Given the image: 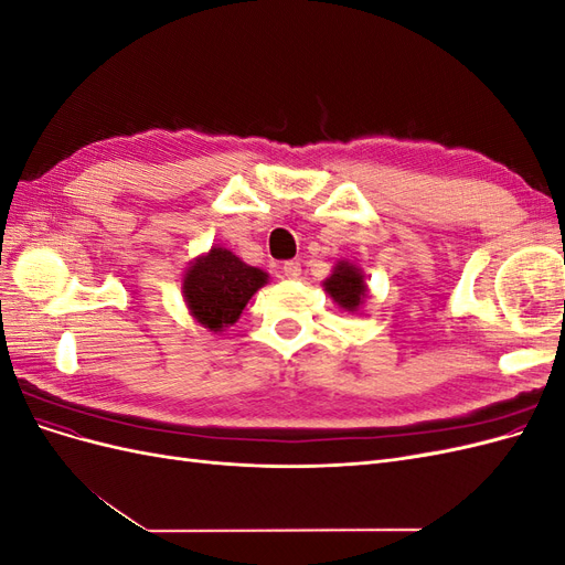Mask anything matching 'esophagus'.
<instances>
[{"mask_svg":"<svg viewBox=\"0 0 565 565\" xmlns=\"http://www.w3.org/2000/svg\"><path fill=\"white\" fill-rule=\"evenodd\" d=\"M282 273H285V278L297 280L301 276V264L299 262H285L282 264Z\"/></svg>","mask_w":565,"mask_h":565,"instance_id":"esophagus-1","label":"esophagus"}]
</instances>
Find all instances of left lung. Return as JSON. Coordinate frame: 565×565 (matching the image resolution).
<instances>
[{
  "label": "left lung",
  "instance_id": "obj_1",
  "mask_svg": "<svg viewBox=\"0 0 565 565\" xmlns=\"http://www.w3.org/2000/svg\"><path fill=\"white\" fill-rule=\"evenodd\" d=\"M324 289H328L330 297L339 306H344V309H349V311H355L365 299L367 285H365L361 273H358V268H353L351 264L344 262L334 268V273L328 280H324Z\"/></svg>",
  "mask_w": 565,
  "mask_h": 565
}]
</instances>
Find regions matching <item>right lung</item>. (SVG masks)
<instances>
[{"label":"right lung","mask_w":565,"mask_h":565,"mask_svg":"<svg viewBox=\"0 0 565 565\" xmlns=\"http://www.w3.org/2000/svg\"><path fill=\"white\" fill-rule=\"evenodd\" d=\"M266 280L264 270L247 266L224 247H214L188 268L183 295L195 320L218 332L241 318L252 295Z\"/></svg>","instance_id":"right-lung-1"}]
</instances>
